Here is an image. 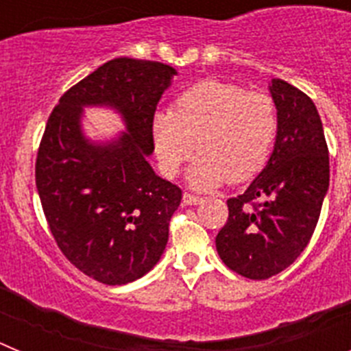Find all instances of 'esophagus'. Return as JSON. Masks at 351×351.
Returning <instances> with one entry per match:
<instances>
[{
	"instance_id": "1",
	"label": "esophagus",
	"mask_w": 351,
	"mask_h": 351,
	"mask_svg": "<svg viewBox=\"0 0 351 351\" xmlns=\"http://www.w3.org/2000/svg\"><path fill=\"white\" fill-rule=\"evenodd\" d=\"M182 202H184L186 206H197V204L202 202V198L198 197V195L188 193V191H186V193L182 195Z\"/></svg>"
}]
</instances>
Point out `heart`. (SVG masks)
I'll return each mask as SVG.
<instances>
[{
    "label": "heart",
    "mask_w": 351,
    "mask_h": 351,
    "mask_svg": "<svg viewBox=\"0 0 351 351\" xmlns=\"http://www.w3.org/2000/svg\"><path fill=\"white\" fill-rule=\"evenodd\" d=\"M276 133L271 96L219 80L193 84L172 110H156L151 119L154 151L167 176H176L195 147L200 151L188 170L190 184L200 190L256 176L271 156Z\"/></svg>",
    "instance_id": "heart-1"
}]
</instances>
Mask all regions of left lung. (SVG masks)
<instances>
[{
  "mask_svg": "<svg viewBox=\"0 0 351 351\" xmlns=\"http://www.w3.org/2000/svg\"><path fill=\"white\" fill-rule=\"evenodd\" d=\"M278 133L267 165L247 190L228 198L216 250L228 269L267 280L308 246L328 190V149L320 114L308 95L281 79L269 84Z\"/></svg>",
  "mask_w": 351,
  "mask_h": 351,
  "instance_id": "left-lung-1",
  "label": "left lung"
}]
</instances>
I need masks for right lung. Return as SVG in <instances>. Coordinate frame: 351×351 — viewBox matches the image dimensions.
I'll return each mask as SVG.
<instances>
[{
    "mask_svg": "<svg viewBox=\"0 0 351 351\" xmlns=\"http://www.w3.org/2000/svg\"><path fill=\"white\" fill-rule=\"evenodd\" d=\"M176 68L116 58L60 98L47 121L35 178L52 237L79 271L126 285L160 262L182 191L149 165L151 119ZM84 106L121 114L127 132L107 143L82 132Z\"/></svg>",
    "mask_w": 351,
    "mask_h": 351,
    "instance_id": "right-lung-1",
    "label": "right lung"
}]
</instances>
